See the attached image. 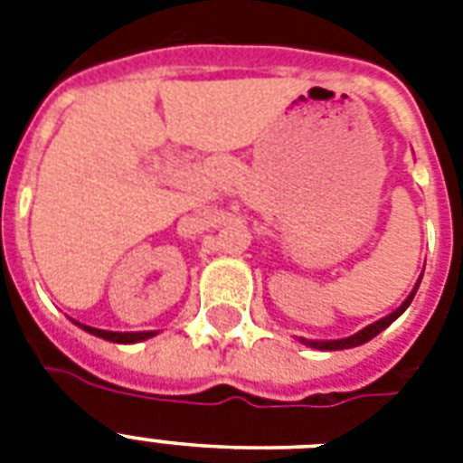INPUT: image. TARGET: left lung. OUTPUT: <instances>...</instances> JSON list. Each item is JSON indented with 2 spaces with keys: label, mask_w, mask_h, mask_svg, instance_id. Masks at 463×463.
<instances>
[{
  "label": "left lung",
  "mask_w": 463,
  "mask_h": 463,
  "mask_svg": "<svg viewBox=\"0 0 463 463\" xmlns=\"http://www.w3.org/2000/svg\"><path fill=\"white\" fill-rule=\"evenodd\" d=\"M420 279H423V274H420ZM420 279H418L416 288L411 290V296L402 303V307H396L392 315L382 317V319H377V322L370 324V326H365V329H360L358 334H353V336H348V338H334V341H307V338H300V341H303L305 345H309V348H317V351H344V348H355V345L367 344L370 338H374L377 334H380V331L387 329L389 324L394 322L396 317L406 312V307H409L411 300H413V296H416L418 286H420Z\"/></svg>",
  "instance_id": "1"
}]
</instances>
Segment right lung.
I'll list each match as a JSON object with an SVG mask.
<instances>
[{"label": "right lung", "instance_id": "add662e5", "mask_svg": "<svg viewBox=\"0 0 463 463\" xmlns=\"http://www.w3.org/2000/svg\"><path fill=\"white\" fill-rule=\"evenodd\" d=\"M83 331H89L93 336H100L105 341H112V344H137V341H144V338L154 336V331H103V329H93V326H86V324H79Z\"/></svg>", "mask_w": 463, "mask_h": 463}]
</instances>
